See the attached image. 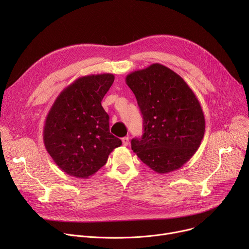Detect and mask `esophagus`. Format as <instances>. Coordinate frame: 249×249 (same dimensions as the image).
Instances as JSON below:
<instances>
[{
  "instance_id": "esophagus-1",
  "label": "esophagus",
  "mask_w": 249,
  "mask_h": 249,
  "mask_svg": "<svg viewBox=\"0 0 249 249\" xmlns=\"http://www.w3.org/2000/svg\"><path fill=\"white\" fill-rule=\"evenodd\" d=\"M122 143H123L124 146H127L129 144V138L128 137H123L122 138Z\"/></svg>"
}]
</instances>
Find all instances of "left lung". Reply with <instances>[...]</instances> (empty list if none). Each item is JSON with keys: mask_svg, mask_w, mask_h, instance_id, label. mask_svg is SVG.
I'll list each match as a JSON object with an SVG mask.
<instances>
[{"mask_svg": "<svg viewBox=\"0 0 249 249\" xmlns=\"http://www.w3.org/2000/svg\"><path fill=\"white\" fill-rule=\"evenodd\" d=\"M143 115L144 134L132 139L136 155L158 174L177 171L201 145L205 117L201 104L180 75L160 63L126 75Z\"/></svg>", "mask_w": 249, "mask_h": 249, "instance_id": "1", "label": "left lung"}]
</instances>
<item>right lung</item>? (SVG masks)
<instances>
[{
  "instance_id": "right-lung-1",
  "label": "right lung",
  "mask_w": 249,
  "mask_h": 249,
  "mask_svg": "<svg viewBox=\"0 0 249 249\" xmlns=\"http://www.w3.org/2000/svg\"><path fill=\"white\" fill-rule=\"evenodd\" d=\"M115 80L113 73L89 74L65 87L47 113L43 142L62 172L88 178L107 162L122 141L110 133L102 100Z\"/></svg>"
}]
</instances>
